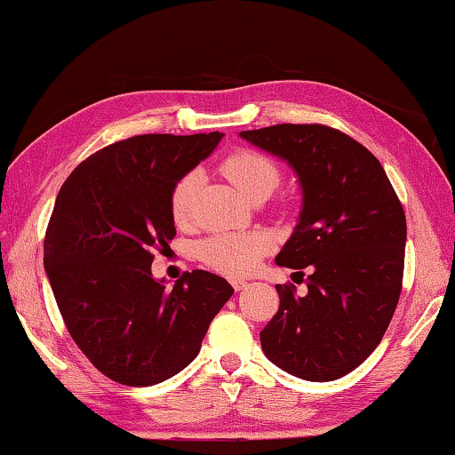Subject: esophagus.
<instances>
[{
	"label": "esophagus",
	"instance_id": "obj_1",
	"mask_svg": "<svg viewBox=\"0 0 455 455\" xmlns=\"http://www.w3.org/2000/svg\"><path fill=\"white\" fill-rule=\"evenodd\" d=\"M230 284H233L235 291H243V289L249 287V283H246L244 279H236V276H235V279H230Z\"/></svg>",
	"mask_w": 455,
	"mask_h": 455
}]
</instances>
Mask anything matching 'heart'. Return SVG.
Here are the masks:
<instances>
[{
  "label": "heart",
  "instance_id": "obj_1",
  "mask_svg": "<svg viewBox=\"0 0 455 455\" xmlns=\"http://www.w3.org/2000/svg\"><path fill=\"white\" fill-rule=\"evenodd\" d=\"M220 171L246 200L257 192H273L281 179L279 168L271 158L251 150L230 154L222 160ZM196 187V172L187 174L174 187L171 209L176 225L184 227L190 222ZM268 249H271V241L263 233H227L211 236L209 241L200 244V259L220 273L241 276L255 271Z\"/></svg>",
  "mask_w": 455,
  "mask_h": 455
}]
</instances>
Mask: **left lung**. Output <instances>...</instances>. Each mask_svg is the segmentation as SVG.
Wrapping results in <instances>:
<instances>
[{"mask_svg":"<svg viewBox=\"0 0 455 455\" xmlns=\"http://www.w3.org/2000/svg\"><path fill=\"white\" fill-rule=\"evenodd\" d=\"M287 163L301 212L275 263L307 268V295L276 284L281 305L260 331L265 355L305 381H333L371 355L402 292L405 214L371 152L323 124L244 130Z\"/></svg>","mask_w":455,"mask_h":455,"instance_id":"left-lung-1","label":"left lung"}]
</instances>
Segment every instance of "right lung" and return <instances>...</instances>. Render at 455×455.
I'll return each instance as SVG.
<instances>
[{
	"label": "right lung",
	"mask_w": 455,
	"mask_h": 455,
	"mask_svg": "<svg viewBox=\"0 0 455 455\" xmlns=\"http://www.w3.org/2000/svg\"><path fill=\"white\" fill-rule=\"evenodd\" d=\"M220 132L142 134L92 154L68 176L44 241V267L76 345L110 379L144 387L182 371L235 289L209 271L166 287L152 251L176 235L172 190Z\"/></svg>",
	"instance_id": "right-lung-1"
}]
</instances>
